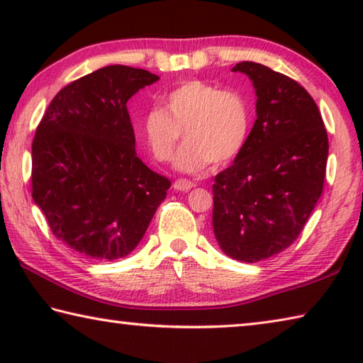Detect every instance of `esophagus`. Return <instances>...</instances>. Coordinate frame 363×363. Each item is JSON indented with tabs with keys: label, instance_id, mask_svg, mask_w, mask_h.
I'll list each match as a JSON object with an SVG mask.
<instances>
[{
	"label": "esophagus",
	"instance_id": "esophagus-1",
	"mask_svg": "<svg viewBox=\"0 0 363 363\" xmlns=\"http://www.w3.org/2000/svg\"><path fill=\"white\" fill-rule=\"evenodd\" d=\"M173 187H174V190H177V192H187V190L195 187V184L192 181H187V179H177L173 184Z\"/></svg>",
	"mask_w": 363,
	"mask_h": 363
}]
</instances>
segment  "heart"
I'll return each mask as SVG.
<instances>
[{"instance_id":"b5f03b06","label":"heart","mask_w":363,"mask_h":363,"mask_svg":"<svg viewBox=\"0 0 363 363\" xmlns=\"http://www.w3.org/2000/svg\"><path fill=\"white\" fill-rule=\"evenodd\" d=\"M162 110L144 116L140 136L147 152L157 162H168L184 134V145L173 167L181 173H200L214 163H227L247 145L251 110L235 91L190 79L164 96Z\"/></svg>"}]
</instances>
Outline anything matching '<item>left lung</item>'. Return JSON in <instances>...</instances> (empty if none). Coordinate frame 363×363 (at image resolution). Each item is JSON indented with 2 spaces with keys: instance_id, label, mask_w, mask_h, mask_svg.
Here are the masks:
<instances>
[{
  "instance_id": "obj_1",
  "label": "left lung",
  "mask_w": 363,
  "mask_h": 363,
  "mask_svg": "<svg viewBox=\"0 0 363 363\" xmlns=\"http://www.w3.org/2000/svg\"><path fill=\"white\" fill-rule=\"evenodd\" d=\"M256 94L243 150L213 184V229L232 259L257 262L296 240L323 190L328 136L311 94L294 79L240 62Z\"/></svg>"
}]
</instances>
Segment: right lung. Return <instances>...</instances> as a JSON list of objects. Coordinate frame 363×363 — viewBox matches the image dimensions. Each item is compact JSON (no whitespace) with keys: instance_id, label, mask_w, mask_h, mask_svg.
<instances>
[{"instance_id":"right-lung-1","label":"right lung","mask_w":363,"mask_h":363,"mask_svg":"<svg viewBox=\"0 0 363 363\" xmlns=\"http://www.w3.org/2000/svg\"><path fill=\"white\" fill-rule=\"evenodd\" d=\"M108 65L60 89L32 145V195L54 235L77 253L113 261L136 250L171 182L138 157L126 104L158 82Z\"/></svg>"}]
</instances>
